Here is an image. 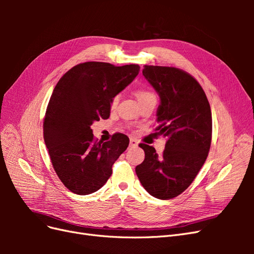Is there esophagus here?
Listing matches in <instances>:
<instances>
[{
    "mask_svg": "<svg viewBox=\"0 0 254 254\" xmlns=\"http://www.w3.org/2000/svg\"><path fill=\"white\" fill-rule=\"evenodd\" d=\"M135 146H137V141L134 140V139H130L129 147H130V148H133V147H135Z\"/></svg>",
    "mask_w": 254,
    "mask_h": 254,
    "instance_id": "esophagus-1",
    "label": "esophagus"
}]
</instances>
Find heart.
Masks as SVG:
<instances>
[{
    "label": "heart",
    "instance_id": "1",
    "mask_svg": "<svg viewBox=\"0 0 254 254\" xmlns=\"http://www.w3.org/2000/svg\"><path fill=\"white\" fill-rule=\"evenodd\" d=\"M134 95L137 99V102H139V104H144V103H147V102H150V101H156V95L155 93H153L152 91L148 90V89H137L135 90L134 92ZM119 95H115L112 97L111 102H110V108L111 109H114L115 107H117V105L119 104Z\"/></svg>",
    "mask_w": 254,
    "mask_h": 254
}]
</instances>
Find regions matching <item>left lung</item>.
Instances as JSON below:
<instances>
[{
	"instance_id": "left-lung-1",
	"label": "left lung",
	"mask_w": 254,
	"mask_h": 254,
	"mask_svg": "<svg viewBox=\"0 0 254 254\" xmlns=\"http://www.w3.org/2000/svg\"><path fill=\"white\" fill-rule=\"evenodd\" d=\"M144 77L160 96L156 128L168 140L162 155L147 144L135 173L143 188L158 199L186 190L204 164L212 140V113L199 82L180 68L144 65Z\"/></svg>"
}]
</instances>
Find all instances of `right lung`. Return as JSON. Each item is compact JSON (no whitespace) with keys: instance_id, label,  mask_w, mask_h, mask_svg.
Wrapping results in <instances>:
<instances>
[{"instance_id":"obj_1","label":"right lung","mask_w":254,"mask_h":254,"mask_svg":"<svg viewBox=\"0 0 254 254\" xmlns=\"http://www.w3.org/2000/svg\"><path fill=\"white\" fill-rule=\"evenodd\" d=\"M137 64H79L56 84L45 112L43 137L54 170L77 195L98 190L110 178L112 165L124 152L128 136L115 133L97 142L91 125L110 117V102L139 74Z\"/></svg>"}]
</instances>
